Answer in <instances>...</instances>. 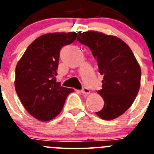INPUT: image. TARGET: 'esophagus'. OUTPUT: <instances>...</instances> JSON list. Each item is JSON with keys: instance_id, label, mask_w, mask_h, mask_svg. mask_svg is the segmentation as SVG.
Instances as JSON below:
<instances>
[{"instance_id": "esophagus-1", "label": "esophagus", "mask_w": 154, "mask_h": 154, "mask_svg": "<svg viewBox=\"0 0 154 154\" xmlns=\"http://www.w3.org/2000/svg\"><path fill=\"white\" fill-rule=\"evenodd\" d=\"M81 92H82L83 94H90V92H91V91L89 90L88 88H85H85H83Z\"/></svg>"}]
</instances>
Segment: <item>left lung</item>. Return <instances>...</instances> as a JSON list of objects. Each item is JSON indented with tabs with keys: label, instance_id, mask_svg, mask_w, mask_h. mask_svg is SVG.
I'll return each mask as SVG.
<instances>
[{
	"label": "left lung",
	"instance_id": "obj_1",
	"mask_svg": "<svg viewBox=\"0 0 154 154\" xmlns=\"http://www.w3.org/2000/svg\"><path fill=\"white\" fill-rule=\"evenodd\" d=\"M77 40L90 48L103 76L99 94L104 107L96 115L115 119L133 105L140 88L141 68L129 46L121 38L97 31L78 33Z\"/></svg>",
	"mask_w": 154,
	"mask_h": 154
}]
</instances>
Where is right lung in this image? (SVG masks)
<instances>
[{"instance_id": "obj_1", "label": "right lung", "mask_w": 154, "mask_h": 154, "mask_svg": "<svg viewBox=\"0 0 154 154\" xmlns=\"http://www.w3.org/2000/svg\"><path fill=\"white\" fill-rule=\"evenodd\" d=\"M75 32L46 33L35 39L25 50L15 68L14 87L25 109L41 122L58 116L72 88L57 82L60 51L74 42Z\"/></svg>"}]
</instances>
